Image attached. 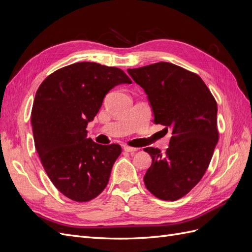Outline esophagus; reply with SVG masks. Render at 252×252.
<instances>
[{"mask_svg": "<svg viewBox=\"0 0 252 252\" xmlns=\"http://www.w3.org/2000/svg\"><path fill=\"white\" fill-rule=\"evenodd\" d=\"M126 152H135V151H138L139 149L138 148H135V147H130V146H124V148H123Z\"/></svg>", "mask_w": 252, "mask_h": 252, "instance_id": "34e87169", "label": "esophagus"}]
</instances>
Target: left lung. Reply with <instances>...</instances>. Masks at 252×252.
Segmentation results:
<instances>
[{"label":"left lung","mask_w":252,"mask_h":252,"mask_svg":"<svg viewBox=\"0 0 252 252\" xmlns=\"http://www.w3.org/2000/svg\"><path fill=\"white\" fill-rule=\"evenodd\" d=\"M140 85L155 116V123L171 131L166 154L144 150L152 163L145 186L158 199L175 201L186 195L207 170L219 141L218 106L199 75L167 62L127 70Z\"/></svg>","instance_id":"1"}]
</instances>
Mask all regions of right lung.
Segmentation results:
<instances>
[{
    "mask_svg": "<svg viewBox=\"0 0 252 252\" xmlns=\"http://www.w3.org/2000/svg\"><path fill=\"white\" fill-rule=\"evenodd\" d=\"M130 83L120 68L81 62L51 73L37 89L32 110L34 146L52 184L68 199L88 202L107 186L122 148L87 139L86 127L109 90Z\"/></svg>",
    "mask_w": 252,
    "mask_h": 252,
    "instance_id": "right-lung-1",
    "label": "right lung"
}]
</instances>
